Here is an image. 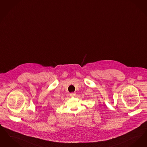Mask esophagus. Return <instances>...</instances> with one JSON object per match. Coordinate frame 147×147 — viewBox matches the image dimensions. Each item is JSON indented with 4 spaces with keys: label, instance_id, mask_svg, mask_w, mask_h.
Listing matches in <instances>:
<instances>
[{
    "label": "esophagus",
    "instance_id": "1",
    "mask_svg": "<svg viewBox=\"0 0 147 147\" xmlns=\"http://www.w3.org/2000/svg\"><path fill=\"white\" fill-rule=\"evenodd\" d=\"M70 96H71V97H75L76 96V93L72 92V93L70 94Z\"/></svg>",
    "mask_w": 147,
    "mask_h": 147
}]
</instances>
